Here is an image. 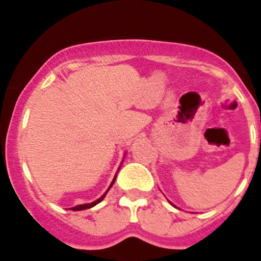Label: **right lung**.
I'll return each instance as SVG.
<instances>
[{
  "instance_id": "1",
  "label": "right lung",
  "mask_w": 261,
  "mask_h": 261,
  "mask_svg": "<svg viewBox=\"0 0 261 261\" xmlns=\"http://www.w3.org/2000/svg\"><path fill=\"white\" fill-rule=\"evenodd\" d=\"M115 179H116V177L114 178V180H112V183H111V186H110V188H111L112 187V184H114V181H115ZM109 188V189H110ZM109 189H107V192H109ZM107 192L106 193L103 194V196L101 197V198H98L97 199V201H94V202H92V203H87V204H80V206H75V207H73V208H70V210H73V211H82V210H87V208H91V207H93V206H96L97 203H99V202L102 201V199L105 198V196H106L107 194Z\"/></svg>"
}]
</instances>
